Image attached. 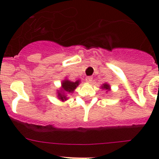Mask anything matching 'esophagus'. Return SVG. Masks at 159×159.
<instances>
[{
	"label": "esophagus",
	"instance_id": "34e87169",
	"mask_svg": "<svg viewBox=\"0 0 159 159\" xmlns=\"http://www.w3.org/2000/svg\"><path fill=\"white\" fill-rule=\"evenodd\" d=\"M92 77H91V76H89V77H86V82H88V83H91V82H92Z\"/></svg>",
	"mask_w": 159,
	"mask_h": 159
}]
</instances>
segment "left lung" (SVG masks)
<instances>
[{
    "label": "left lung",
    "mask_w": 159,
    "mask_h": 159,
    "mask_svg": "<svg viewBox=\"0 0 159 159\" xmlns=\"http://www.w3.org/2000/svg\"><path fill=\"white\" fill-rule=\"evenodd\" d=\"M102 88H104V89L108 90V89H110V87H109V85H107V84H104V86H103V87H102Z\"/></svg>",
    "instance_id": "1"
}]
</instances>
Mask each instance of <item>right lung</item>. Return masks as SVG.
I'll return each instance as SVG.
<instances>
[{
    "label": "right lung",
    "mask_w": 159,
    "mask_h": 159,
    "mask_svg": "<svg viewBox=\"0 0 159 159\" xmlns=\"http://www.w3.org/2000/svg\"><path fill=\"white\" fill-rule=\"evenodd\" d=\"M78 84H79V81H77V82H71V81H68V80H64L62 83V90H63L64 92H72L74 91L75 88L78 86ZM58 97H59V99H61L62 101L66 100V96L61 94V93H58Z\"/></svg>",
    "instance_id": "right-lung-1"
}]
</instances>
